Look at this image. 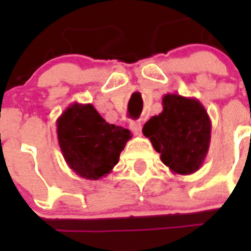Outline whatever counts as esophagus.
<instances>
[{
  "label": "esophagus",
  "mask_w": 251,
  "mask_h": 251,
  "mask_svg": "<svg viewBox=\"0 0 251 251\" xmlns=\"http://www.w3.org/2000/svg\"><path fill=\"white\" fill-rule=\"evenodd\" d=\"M130 129H132V132L136 134V136H141L142 134V123L138 121H134L132 122V123L129 124Z\"/></svg>",
  "instance_id": "obj_1"
}]
</instances>
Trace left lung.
Segmentation results:
<instances>
[{
	"mask_svg": "<svg viewBox=\"0 0 251 251\" xmlns=\"http://www.w3.org/2000/svg\"><path fill=\"white\" fill-rule=\"evenodd\" d=\"M163 110L143 126V134L161 154V161L177 175H191L201 168L211 141V121L196 98L166 94Z\"/></svg>",
	"mask_w": 251,
	"mask_h": 251,
	"instance_id": "8db88e82",
	"label": "left lung"
}]
</instances>
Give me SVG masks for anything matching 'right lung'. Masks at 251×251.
I'll return each instance as SVG.
<instances>
[{
    "mask_svg": "<svg viewBox=\"0 0 251 251\" xmlns=\"http://www.w3.org/2000/svg\"><path fill=\"white\" fill-rule=\"evenodd\" d=\"M57 141L68 166L80 177L110 174L132 138L129 129L106 123L92 104L73 103L56 121Z\"/></svg>",
    "mask_w": 251,
    "mask_h": 251,
    "instance_id": "right-lung-1",
    "label": "right lung"
}]
</instances>
